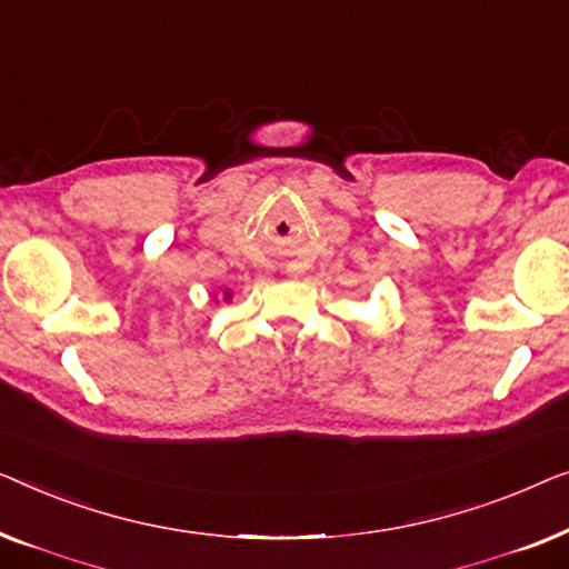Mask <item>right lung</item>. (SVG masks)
Listing matches in <instances>:
<instances>
[{"instance_id": "1", "label": "right lung", "mask_w": 569, "mask_h": 569, "mask_svg": "<svg viewBox=\"0 0 569 569\" xmlns=\"http://www.w3.org/2000/svg\"><path fill=\"white\" fill-rule=\"evenodd\" d=\"M229 296H231V293H229V291H227V293H223V299H229Z\"/></svg>"}]
</instances>
